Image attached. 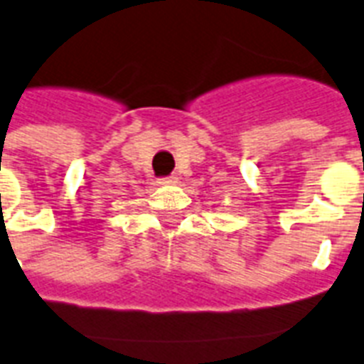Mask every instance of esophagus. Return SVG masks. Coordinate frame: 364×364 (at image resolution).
I'll return each mask as SVG.
<instances>
[{"instance_id": "obj_1", "label": "esophagus", "mask_w": 364, "mask_h": 364, "mask_svg": "<svg viewBox=\"0 0 364 364\" xmlns=\"http://www.w3.org/2000/svg\"><path fill=\"white\" fill-rule=\"evenodd\" d=\"M176 180H178V178H176L174 174H171V176H165V178H159V180H158V184H161V186H164V184H174Z\"/></svg>"}]
</instances>
